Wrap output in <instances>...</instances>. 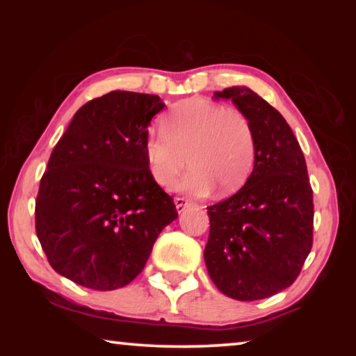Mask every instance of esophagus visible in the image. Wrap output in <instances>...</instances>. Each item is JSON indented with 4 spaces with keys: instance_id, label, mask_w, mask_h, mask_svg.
Wrapping results in <instances>:
<instances>
[{
    "instance_id": "esophagus-1",
    "label": "esophagus",
    "mask_w": 356,
    "mask_h": 356,
    "mask_svg": "<svg viewBox=\"0 0 356 356\" xmlns=\"http://www.w3.org/2000/svg\"><path fill=\"white\" fill-rule=\"evenodd\" d=\"M174 202H176V209H177V212H184L185 207H188L190 204H191V201H190V200H186V197H180V196H177L176 200H174Z\"/></svg>"
}]
</instances>
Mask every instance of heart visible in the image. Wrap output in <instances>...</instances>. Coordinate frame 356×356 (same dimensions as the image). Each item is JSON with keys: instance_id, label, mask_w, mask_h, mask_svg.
<instances>
[{"instance_id": "obj_1", "label": "heart", "mask_w": 356, "mask_h": 356, "mask_svg": "<svg viewBox=\"0 0 356 356\" xmlns=\"http://www.w3.org/2000/svg\"><path fill=\"white\" fill-rule=\"evenodd\" d=\"M163 130L144 141L150 174L171 186L186 163L193 168L179 186L193 195L237 191L256 160V136L250 119L237 108L204 99L180 102L163 120Z\"/></svg>"}]
</instances>
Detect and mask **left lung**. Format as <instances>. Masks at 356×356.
<instances>
[{"instance_id":"obj_1","label":"left lung","mask_w":356,"mask_h":356,"mask_svg":"<svg viewBox=\"0 0 356 356\" xmlns=\"http://www.w3.org/2000/svg\"><path fill=\"white\" fill-rule=\"evenodd\" d=\"M246 114L256 136L251 176L236 195L207 207L204 261L213 284L242 301L284 291L312 248L314 202L305 155L278 110L245 86L215 92Z\"/></svg>"}]
</instances>
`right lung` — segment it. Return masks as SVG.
I'll use <instances>...</instances> for the list:
<instances>
[{"label": "right lung", "mask_w": 356, "mask_h": 356, "mask_svg": "<svg viewBox=\"0 0 356 356\" xmlns=\"http://www.w3.org/2000/svg\"><path fill=\"white\" fill-rule=\"evenodd\" d=\"M163 106L159 95L108 92L75 113L53 149L35 200V234L51 267L76 284L127 286L177 218L144 154L150 120Z\"/></svg>", "instance_id": "right-lung-1"}]
</instances>
